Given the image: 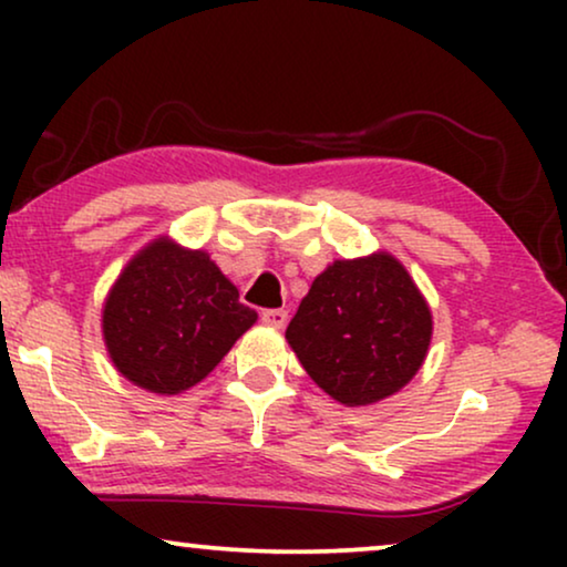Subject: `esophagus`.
Instances as JSON below:
<instances>
[{"label": "esophagus", "mask_w": 567, "mask_h": 567, "mask_svg": "<svg viewBox=\"0 0 567 567\" xmlns=\"http://www.w3.org/2000/svg\"><path fill=\"white\" fill-rule=\"evenodd\" d=\"M260 317L262 322L270 324V328H284L286 320H289V312H286V309H266Z\"/></svg>", "instance_id": "34e87169"}]
</instances>
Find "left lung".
<instances>
[{"instance_id":"8db88e82","label":"left lung","mask_w":567,"mask_h":567,"mask_svg":"<svg viewBox=\"0 0 567 567\" xmlns=\"http://www.w3.org/2000/svg\"><path fill=\"white\" fill-rule=\"evenodd\" d=\"M433 320L423 293L390 252L336 260L286 328L301 367L340 405L400 392L423 367Z\"/></svg>"}]
</instances>
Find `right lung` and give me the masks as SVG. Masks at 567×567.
Segmentation results:
<instances>
[{
  "instance_id": "1",
  "label": "right lung",
  "mask_w": 567,
  "mask_h": 567,
  "mask_svg": "<svg viewBox=\"0 0 567 567\" xmlns=\"http://www.w3.org/2000/svg\"><path fill=\"white\" fill-rule=\"evenodd\" d=\"M258 312L204 250L154 239L121 270L103 307L113 367L154 394H177L212 374Z\"/></svg>"
}]
</instances>
